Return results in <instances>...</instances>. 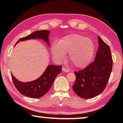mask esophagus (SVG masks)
I'll use <instances>...</instances> for the list:
<instances>
[{
  "mask_svg": "<svg viewBox=\"0 0 123 123\" xmlns=\"http://www.w3.org/2000/svg\"><path fill=\"white\" fill-rule=\"evenodd\" d=\"M62 71H63L64 72H69V70L68 69V68H67L66 67H62Z\"/></svg>",
  "mask_w": 123,
  "mask_h": 123,
  "instance_id": "obj_1",
  "label": "esophagus"
}]
</instances>
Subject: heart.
Listing matches in <instances>:
<instances>
[{
  "label": "heart",
  "mask_w": 123,
  "mask_h": 123,
  "mask_svg": "<svg viewBox=\"0 0 123 123\" xmlns=\"http://www.w3.org/2000/svg\"><path fill=\"white\" fill-rule=\"evenodd\" d=\"M95 46L91 39L78 34L68 35L54 44L52 51L54 57L61 61L68 53L71 63L79 68L86 67L93 56Z\"/></svg>",
  "instance_id": "heart-1"
}]
</instances>
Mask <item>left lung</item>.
Instances as JSON below:
<instances>
[{
	"instance_id": "obj_1",
	"label": "left lung",
	"mask_w": 123,
	"mask_h": 123,
	"mask_svg": "<svg viewBox=\"0 0 123 123\" xmlns=\"http://www.w3.org/2000/svg\"><path fill=\"white\" fill-rule=\"evenodd\" d=\"M99 48L95 60L78 72L73 89L82 98L89 99L99 94L105 89L111 75L113 60L109 45L98 36Z\"/></svg>"
}]
</instances>
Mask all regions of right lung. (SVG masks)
<instances>
[{
    "label": "right lung",
    "instance_id": "1",
    "mask_svg": "<svg viewBox=\"0 0 123 123\" xmlns=\"http://www.w3.org/2000/svg\"><path fill=\"white\" fill-rule=\"evenodd\" d=\"M49 34L50 31L47 30L36 31L28 36L20 38L17 42L16 44L19 41L40 38L43 39L49 45L48 38ZM61 66L49 65L44 73L38 79L30 82H20L17 80L12 74H11V77L14 86L22 94L32 98H39L44 95L49 91L55 78L61 73Z\"/></svg>",
    "mask_w": 123,
    "mask_h": 123
}]
</instances>
